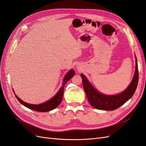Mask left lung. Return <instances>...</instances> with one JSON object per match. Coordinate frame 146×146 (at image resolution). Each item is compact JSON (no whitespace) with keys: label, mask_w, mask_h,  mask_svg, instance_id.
Here are the masks:
<instances>
[{"label":"left lung","mask_w":146,"mask_h":146,"mask_svg":"<svg viewBox=\"0 0 146 146\" xmlns=\"http://www.w3.org/2000/svg\"><path fill=\"white\" fill-rule=\"evenodd\" d=\"M81 77L83 81V89L91 106L96 109L102 110L111 111L116 110L129 100L136 91L139 78L137 60L136 58V68L133 80L124 91L117 95L107 96L101 94L92 87L84 75L81 74Z\"/></svg>","instance_id":"left-lung-1"}]
</instances>
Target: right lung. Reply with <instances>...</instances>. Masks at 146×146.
I'll use <instances>...</instances> for the list:
<instances>
[{
  "label": "right lung",
  "instance_id": "obj_1",
  "mask_svg": "<svg viewBox=\"0 0 146 146\" xmlns=\"http://www.w3.org/2000/svg\"><path fill=\"white\" fill-rule=\"evenodd\" d=\"M75 74L74 70L72 69L70 70L66 74L64 79H63V85L61 87L58 92H57L56 94L54 97V98H52L50 100H48L47 102L45 103H43L39 105H33V104H27L26 102H24V101L20 99L18 97L15 95L16 98L17 99L19 100V102L23 104L25 107H27L28 108H30L31 110H35V111H39V112H46V111H49L50 110H54L56 107H58V106L60 104L61 100L63 99V92H64V86L70 78H71Z\"/></svg>",
  "mask_w": 146,
  "mask_h": 146
}]
</instances>
